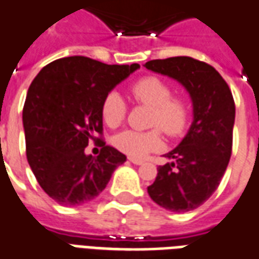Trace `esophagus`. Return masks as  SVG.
I'll list each match as a JSON object with an SVG mask.
<instances>
[{
    "mask_svg": "<svg viewBox=\"0 0 259 259\" xmlns=\"http://www.w3.org/2000/svg\"><path fill=\"white\" fill-rule=\"evenodd\" d=\"M129 161L130 162H133V164H136V165H142L144 161L140 160V158H135V157H129Z\"/></svg>",
    "mask_w": 259,
    "mask_h": 259,
    "instance_id": "34e87169",
    "label": "esophagus"
}]
</instances>
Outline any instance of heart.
I'll use <instances>...</instances> for the list:
<instances>
[{"instance_id":"heart-1","label":"heart","mask_w":259,"mask_h":259,"mask_svg":"<svg viewBox=\"0 0 259 259\" xmlns=\"http://www.w3.org/2000/svg\"><path fill=\"white\" fill-rule=\"evenodd\" d=\"M132 98L139 104L151 108L148 124L160 127L169 137H178L185 132L191 106L185 98L172 97V88L158 77H144L133 82L129 88ZM102 120L111 127L122 123L126 116V104L117 92H109L101 108ZM113 146L124 154L143 157L150 151L158 150L162 144L160 130L148 132L124 130L113 137Z\"/></svg>"}]
</instances>
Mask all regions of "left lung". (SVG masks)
I'll return each mask as SVG.
<instances>
[{
	"label": "left lung",
	"instance_id": "8db88e82",
	"mask_svg": "<svg viewBox=\"0 0 259 259\" xmlns=\"http://www.w3.org/2000/svg\"><path fill=\"white\" fill-rule=\"evenodd\" d=\"M147 70L177 79L189 92L193 122L178 147L165 154L147 188L157 205L175 213L193 210L218 189L233 147L236 105L223 77L207 63L180 56L151 60Z\"/></svg>",
	"mask_w": 259,
	"mask_h": 259
}]
</instances>
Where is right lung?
Wrapping results in <instances>:
<instances>
[{"instance_id": "1", "label": "right lung", "mask_w": 259, "mask_h": 259, "mask_svg": "<svg viewBox=\"0 0 259 259\" xmlns=\"http://www.w3.org/2000/svg\"><path fill=\"white\" fill-rule=\"evenodd\" d=\"M140 68L139 64H105L71 56L43 67L29 87L23 105L26 157L36 180L63 206L88 203L104 191L126 155L102 146L97 157L88 143L102 142L104 98Z\"/></svg>"}]
</instances>
